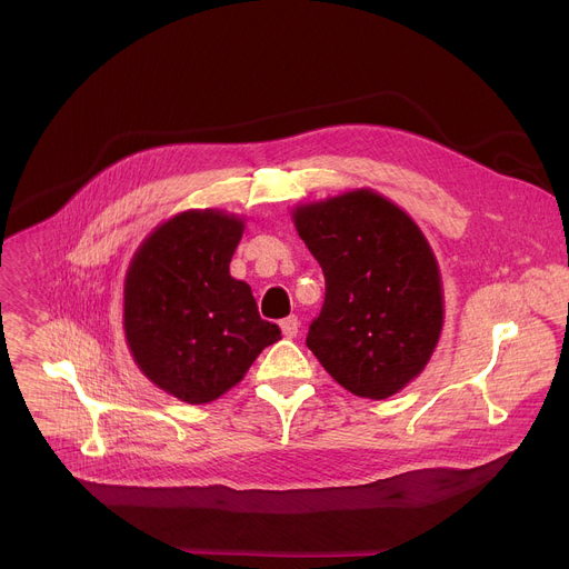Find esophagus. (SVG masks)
<instances>
[{"instance_id":"34e87169","label":"esophagus","mask_w":569,"mask_h":569,"mask_svg":"<svg viewBox=\"0 0 569 569\" xmlns=\"http://www.w3.org/2000/svg\"><path fill=\"white\" fill-rule=\"evenodd\" d=\"M281 331H283L286 338H295L297 331H299V320H297V316H290V318L281 320Z\"/></svg>"}]
</instances>
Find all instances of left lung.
Segmentation results:
<instances>
[{
  "label": "left lung",
  "mask_w": 569,
  "mask_h": 569,
  "mask_svg": "<svg viewBox=\"0 0 569 569\" xmlns=\"http://www.w3.org/2000/svg\"><path fill=\"white\" fill-rule=\"evenodd\" d=\"M290 216L327 281L308 349L351 395H397L425 372L445 325L442 279L427 236L372 188L297 203Z\"/></svg>",
  "instance_id": "left-lung-1"
}]
</instances>
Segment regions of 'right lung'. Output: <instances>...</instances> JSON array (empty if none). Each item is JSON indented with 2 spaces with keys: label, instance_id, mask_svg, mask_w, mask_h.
<instances>
[{
  "label": "right lung",
  "instance_id": "add662e5",
  "mask_svg": "<svg viewBox=\"0 0 569 569\" xmlns=\"http://www.w3.org/2000/svg\"><path fill=\"white\" fill-rule=\"evenodd\" d=\"M244 218L190 209L153 229L124 274L122 327L138 370L186 403H209L238 386L268 345L249 283L229 272Z\"/></svg>",
  "mask_w": 569,
  "mask_h": 569
}]
</instances>
